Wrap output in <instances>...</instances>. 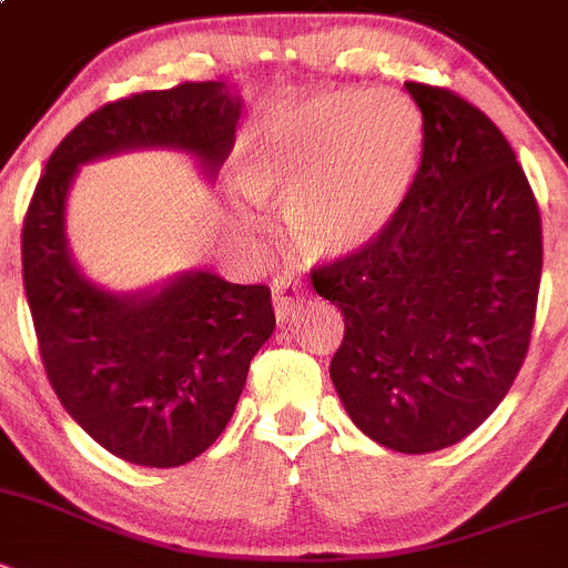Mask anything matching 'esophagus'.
Returning <instances> with one entry per match:
<instances>
[{
	"mask_svg": "<svg viewBox=\"0 0 568 568\" xmlns=\"http://www.w3.org/2000/svg\"><path fill=\"white\" fill-rule=\"evenodd\" d=\"M304 298V290H301L298 281H287V278H278L273 284V306H275V315L278 321H284L290 312L298 306V301Z\"/></svg>",
	"mask_w": 568,
	"mask_h": 568,
	"instance_id": "obj_1",
	"label": "esophagus"
}]
</instances>
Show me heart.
I'll use <instances>...</instances> for the list:
<instances>
[{
    "label": "heart",
    "mask_w": 568,
    "mask_h": 568,
    "mask_svg": "<svg viewBox=\"0 0 568 568\" xmlns=\"http://www.w3.org/2000/svg\"><path fill=\"white\" fill-rule=\"evenodd\" d=\"M423 140V112L403 92H324L270 123L250 154L247 185L256 200L284 207L304 253L348 256L392 225Z\"/></svg>",
    "instance_id": "heart-1"
}]
</instances>
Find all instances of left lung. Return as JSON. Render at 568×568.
<instances>
[{
  "label": "left lung",
  "mask_w": 568,
  "mask_h": 568,
  "mask_svg": "<svg viewBox=\"0 0 568 568\" xmlns=\"http://www.w3.org/2000/svg\"><path fill=\"white\" fill-rule=\"evenodd\" d=\"M423 160L392 225L318 264L312 287L343 315L329 377L352 423L397 454L442 450L485 423L521 372L544 236L521 163L456 92L405 81Z\"/></svg>",
  "instance_id": "left-lung-1"
}]
</instances>
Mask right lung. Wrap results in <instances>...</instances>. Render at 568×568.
Instances as JSON below:
<instances>
[{
  "label": "right lung",
  "mask_w": 568,
  "mask_h": 568,
  "mask_svg": "<svg viewBox=\"0 0 568 568\" xmlns=\"http://www.w3.org/2000/svg\"><path fill=\"white\" fill-rule=\"evenodd\" d=\"M242 101L222 81H185L103 103L59 143L22 227V278L47 379L67 414L118 459L176 467L205 454L236 410L275 329L264 284L211 270L158 293L114 295L83 278L67 247L64 211L78 165L165 145L220 171Z\"/></svg>",
  "instance_id": "right-lung-1"
}]
</instances>
